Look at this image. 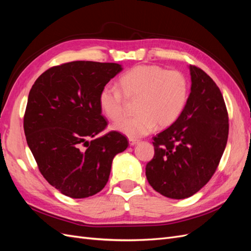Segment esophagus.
Instances as JSON below:
<instances>
[{
	"label": "esophagus",
	"mask_w": 251,
	"mask_h": 251,
	"mask_svg": "<svg viewBox=\"0 0 251 251\" xmlns=\"http://www.w3.org/2000/svg\"><path fill=\"white\" fill-rule=\"evenodd\" d=\"M138 142H139L138 140H135V139H130V140H128V143H130V146H131V147L136 146V144H137Z\"/></svg>",
	"instance_id": "esophagus-1"
}]
</instances>
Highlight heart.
I'll use <instances>...</instances> for the list:
<instances>
[{
    "instance_id": "1",
    "label": "heart",
    "mask_w": 251,
    "mask_h": 251,
    "mask_svg": "<svg viewBox=\"0 0 251 251\" xmlns=\"http://www.w3.org/2000/svg\"><path fill=\"white\" fill-rule=\"evenodd\" d=\"M118 87L126 100H136L134 112L137 114L114 128L132 139L150 134L157 125L160 127L173 125L183 111L188 93L183 73L157 65L135 66L118 79ZM121 94L115 88L104 86L98 95L101 112L112 121H119L126 115Z\"/></svg>"
}]
</instances>
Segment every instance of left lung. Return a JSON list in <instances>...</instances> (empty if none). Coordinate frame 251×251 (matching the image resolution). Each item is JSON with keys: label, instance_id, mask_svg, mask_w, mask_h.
I'll return each mask as SVG.
<instances>
[{"label": "left lung", "instance_id": "8db88e82", "mask_svg": "<svg viewBox=\"0 0 251 251\" xmlns=\"http://www.w3.org/2000/svg\"><path fill=\"white\" fill-rule=\"evenodd\" d=\"M191 93L178 119L153 137L154 158L146 166L156 192L185 199L207 183L221 160L228 138V113L216 82L189 66Z\"/></svg>", "mask_w": 251, "mask_h": 251}]
</instances>
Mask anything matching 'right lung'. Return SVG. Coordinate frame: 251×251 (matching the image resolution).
<instances>
[{"label": "right lung", "instance_id": "obj_1", "mask_svg": "<svg viewBox=\"0 0 251 251\" xmlns=\"http://www.w3.org/2000/svg\"><path fill=\"white\" fill-rule=\"evenodd\" d=\"M121 70L115 63H66L45 71L29 92L24 115L28 147L44 178L70 198L100 193L113 158L128 146L116 131L93 139L108 126L98 95Z\"/></svg>", "mask_w": 251, "mask_h": 251}]
</instances>
